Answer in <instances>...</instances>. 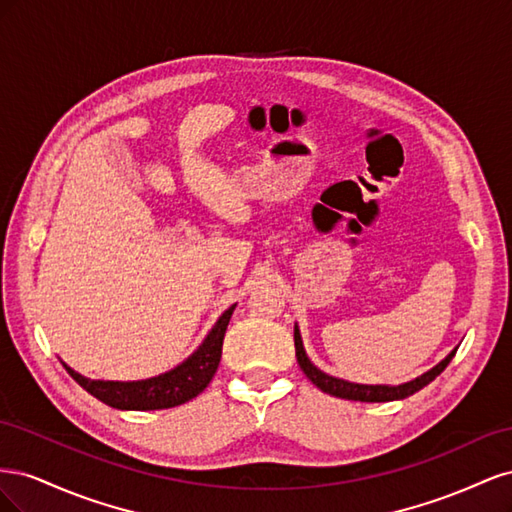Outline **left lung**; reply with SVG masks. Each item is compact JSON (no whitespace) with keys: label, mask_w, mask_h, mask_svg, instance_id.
<instances>
[{"label":"left lung","mask_w":512,"mask_h":512,"mask_svg":"<svg viewBox=\"0 0 512 512\" xmlns=\"http://www.w3.org/2000/svg\"><path fill=\"white\" fill-rule=\"evenodd\" d=\"M294 350H297V361L303 369V374L312 380V384H316L322 393H329L333 397L339 399H352V401H369V404H380V401H395V399H406L410 395H414L416 391H421L423 386H427L431 380H436V376H440L442 371L446 369V365L451 363V359L455 356L457 348L446 356L444 361H440L436 367H431L429 371H425L423 376H418L410 382L397 384V386H389V384H356V382H348L342 378H333L329 374L320 371L312 361L307 359L305 348H303V339L299 333V327L294 324Z\"/></svg>","instance_id":"1"}]
</instances>
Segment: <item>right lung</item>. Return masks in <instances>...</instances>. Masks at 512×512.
Instances as JSON below:
<instances>
[{"label": "right lung", "mask_w": 512, "mask_h": 512, "mask_svg": "<svg viewBox=\"0 0 512 512\" xmlns=\"http://www.w3.org/2000/svg\"><path fill=\"white\" fill-rule=\"evenodd\" d=\"M235 312V305H230L226 312L215 322V327L205 337V342L198 350L188 356L181 365L166 371L162 376L136 382H113V380H89L76 374L72 367H66L68 374L79 382L83 389L100 399L102 404L117 410H164L185 404L194 399L198 393L207 389V384L218 371L222 359V344L230 316Z\"/></svg>", "instance_id": "1"}]
</instances>
